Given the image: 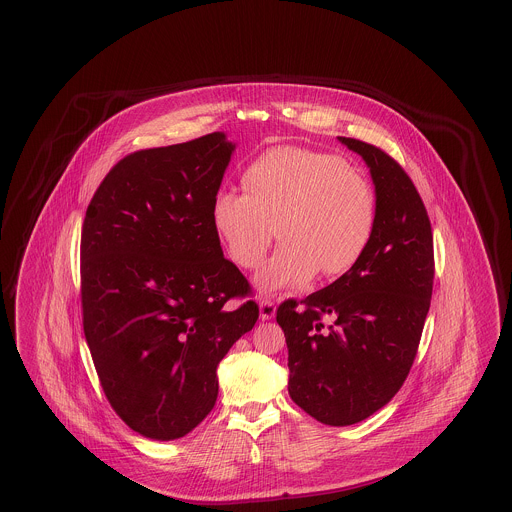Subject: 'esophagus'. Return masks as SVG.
Masks as SVG:
<instances>
[{"label":"esophagus","instance_id":"obj_1","mask_svg":"<svg viewBox=\"0 0 512 512\" xmlns=\"http://www.w3.org/2000/svg\"><path fill=\"white\" fill-rule=\"evenodd\" d=\"M259 315L263 320H270V318L276 315V303L272 299H263L259 303Z\"/></svg>","mask_w":512,"mask_h":512}]
</instances>
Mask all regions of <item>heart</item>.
<instances>
[{"label": "heart", "instance_id": "b5f03b06", "mask_svg": "<svg viewBox=\"0 0 512 512\" xmlns=\"http://www.w3.org/2000/svg\"><path fill=\"white\" fill-rule=\"evenodd\" d=\"M242 184L245 194L217 192L211 219L245 270L263 263L276 232L284 240L255 276L263 295L305 286L318 270L340 276L363 259L376 230V195L361 169L332 153L272 147L245 169Z\"/></svg>", "mask_w": 512, "mask_h": 512}]
</instances>
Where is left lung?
Masks as SVG:
<instances>
[{
    "mask_svg": "<svg viewBox=\"0 0 512 512\" xmlns=\"http://www.w3.org/2000/svg\"><path fill=\"white\" fill-rule=\"evenodd\" d=\"M341 144L365 159L376 188V230L363 259L334 284L284 301L288 391L328 426H349L390 403L418 351L434 286V238L413 180L384 149Z\"/></svg>",
    "mask_w": 512,
    "mask_h": 512,
    "instance_id": "left-lung-1",
    "label": "left lung"
}]
</instances>
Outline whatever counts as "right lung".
Masks as SVG:
<instances>
[{
  "label": "right lung",
  "instance_id": "right-lung-1",
  "mask_svg": "<svg viewBox=\"0 0 512 512\" xmlns=\"http://www.w3.org/2000/svg\"><path fill=\"white\" fill-rule=\"evenodd\" d=\"M232 151L222 132L134 151L86 209L84 336L113 411L146 438H184L213 411L217 366L259 318L211 219Z\"/></svg>",
  "mask_w": 512,
  "mask_h": 512
}]
</instances>
